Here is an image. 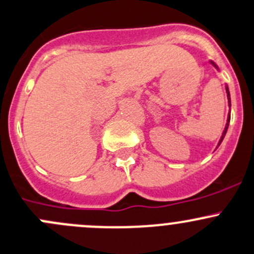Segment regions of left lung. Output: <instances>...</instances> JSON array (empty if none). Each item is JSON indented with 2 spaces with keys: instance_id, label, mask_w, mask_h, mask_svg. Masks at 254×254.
<instances>
[{
  "instance_id": "left-lung-1",
  "label": "left lung",
  "mask_w": 254,
  "mask_h": 254,
  "mask_svg": "<svg viewBox=\"0 0 254 254\" xmlns=\"http://www.w3.org/2000/svg\"><path fill=\"white\" fill-rule=\"evenodd\" d=\"M211 63V64L213 65V66L216 67V69H218L217 67V65L215 64V63L213 62H210ZM226 92H227V100H228V106L231 107V97H230V91H228V87L226 86ZM230 119H231V116H230V114H228V116H227V124H226V126H225V130H223L222 132V135H221V139H220V142H218V145L221 144V142H222L223 140V138H225V135H226V132H227V128H228V125H230ZM217 145V147H218Z\"/></svg>"
}]
</instances>
